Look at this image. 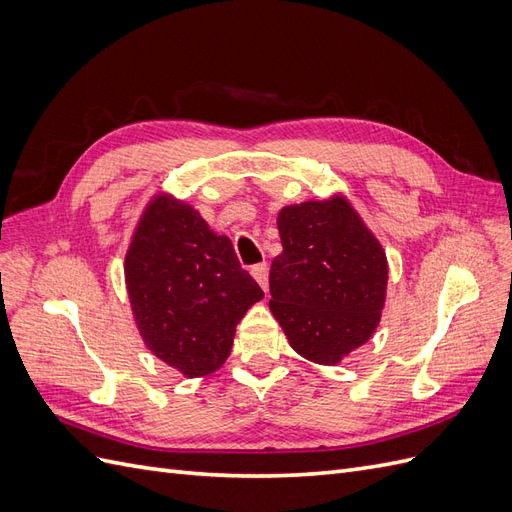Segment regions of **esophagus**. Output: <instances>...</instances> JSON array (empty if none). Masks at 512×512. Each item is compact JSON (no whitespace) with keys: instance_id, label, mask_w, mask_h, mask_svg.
<instances>
[{"instance_id":"obj_1","label":"esophagus","mask_w":512,"mask_h":512,"mask_svg":"<svg viewBox=\"0 0 512 512\" xmlns=\"http://www.w3.org/2000/svg\"><path fill=\"white\" fill-rule=\"evenodd\" d=\"M252 275H254V280L260 284V288L267 292V288H269V267H267V262H260V265H254L252 267Z\"/></svg>"}]
</instances>
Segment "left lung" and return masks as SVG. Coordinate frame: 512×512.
<instances>
[{"mask_svg":"<svg viewBox=\"0 0 512 512\" xmlns=\"http://www.w3.org/2000/svg\"><path fill=\"white\" fill-rule=\"evenodd\" d=\"M284 252L269 271V307L305 359L333 365L376 331L386 256L346 198L284 207Z\"/></svg>","mask_w":512,"mask_h":512,"instance_id":"1","label":"left lung"}]
</instances>
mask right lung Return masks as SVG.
I'll return each mask as SVG.
<instances>
[{
	"mask_svg": "<svg viewBox=\"0 0 512 512\" xmlns=\"http://www.w3.org/2000/svg\"><path fill=\"white\" fill-rule=\"evenodd\" d=\"M126 286L147 348L190 378L228 359L237 324L265 297L230 239L168 196L153 200L134 232Z\"/></svg>",
	"mask_w": 512,
	"mask_h": 512,
	"instance_id": "obj_1",
	"label": "right lung"
}]
</instances>
